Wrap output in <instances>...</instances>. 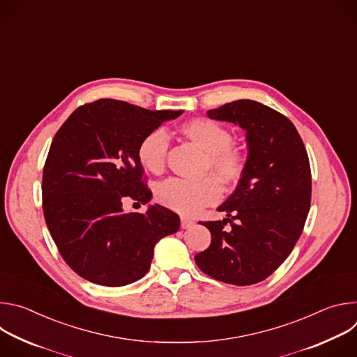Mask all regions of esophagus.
I'll return each instance as SVG.
<instances>
[{
  "instance_id": "34e87169",
  "label": "esophagus",
  "mask_w": 357,
  "mask_h": 357,
  "mask_svg": "<svg viewBox=\"0 0 357 357\" xmlns=\"http://www.w3.org/2000/svg\"><path fill=\"white\" fill-rule=\"evenodd\" d=\"M195 225V222L192 220V219H189V218H181V227L182 229H189V227H192Z\"/></svg>"
}]
</instances>
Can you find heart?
Segmentation results:
<instances>
[{
	"label": "heart",
	"instance_id": "1",
	"mask_svg": "<svg viewBox=\"0 0 357 357\" xmlns=\"http://www.w3.org/2000/svg\"><path fill=\"white\" fill-rule=\"evenodd\" d=\"M179 131L206 152L205 172L214 176L200 181L172 178L157 188V200L162 206L185 216L197 213L202 208L218 203L222 197V185L236 188L245 174V158L233 145V135L220 123L197 117L185 121ZM169 139L164 130L157 128L146 132L137 146V158L141 167L151 174H161L165 169ZM221 182L219 183L218 181Z\"/></svg>",
	"mask_w": 357,
	"mask_h": 357
}]
</instances>
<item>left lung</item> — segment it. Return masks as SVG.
<instances>
[{"label": "left lung", "instance_id": "8db88e82", "mask_svg": "<svg viewBox=\"0 0 357 357\" xmlns=\"http://www.w3.org/2000/svg\"><path fill=\"white\" fill-rule=\"evenodd\" d=\"M208 116L238 124L248 155L241 182L219 208L227 219L200 222L212 241L195 261L218 281L257 284L285 261L303 230L312 192L310 158L295 126L259 101L236 100Z\"/></svg>", "mask_w": 357, "mask_h": 357}]
</instances>
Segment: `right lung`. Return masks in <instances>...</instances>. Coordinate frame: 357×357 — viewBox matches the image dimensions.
<instances>
[{"instance_id": "1", "label": "right lung", "mask_w": 357, "mask_h": 357, "mask_svg": "<svg viewBox=\"0 0 357 357\" xmlns=\"http://www.w3.org/2000/svg\"><path fill=\"white\" fill-rule=\"evenodd\" d=\"M182 113L98 98L77 107L55 134L43 167L42 209L62 259L82 278L131 284L148 273L155 244L178 231L172 211L154 205L126 213L123 200L149 202L138 142Z\"/></svg>"}]
</instances>
